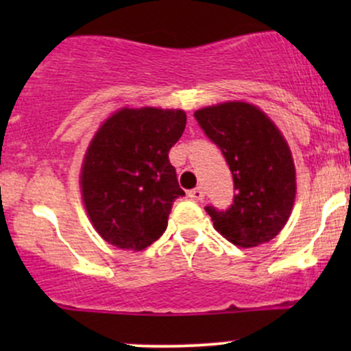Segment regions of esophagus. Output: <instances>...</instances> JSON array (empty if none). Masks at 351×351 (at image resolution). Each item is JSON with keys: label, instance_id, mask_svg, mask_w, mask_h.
I'll return each mask as SVG.
<instances>
[{"label": "esophagus", "instance_id": "34e87169", "mask_svg": "<svg viewBox=\"0 0 351 351\" xmlns=\"http://www.w3.org/2000/svg\"><path fill=\"white\" fill-rule=\"evenodd\" d=\"M188 198H191L193 201H203L204 195H203V191H201L199 188H195V189H189Z\"/></svg>", "mask_w": 351, "mask_h": 351}]
</instances>
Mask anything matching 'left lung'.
<instances>
[{"mask_svg": "<svg viewBox=\"0 0 351 351\" xmlns=\"http://www.w3.org/2000/svg\"><path fill=\"white\" fill-rule=\"evenodd\" d=\"M195 119L219 148L236 195L228 209L204 206L229 243L256 247L279 234L295 199V168L284 136L269 117L244 102L201 108Z\"/></svg>", "mask_w": 351, "mask_h": 351, "instance_id": "1", "label": "left lung"}]
</instances>
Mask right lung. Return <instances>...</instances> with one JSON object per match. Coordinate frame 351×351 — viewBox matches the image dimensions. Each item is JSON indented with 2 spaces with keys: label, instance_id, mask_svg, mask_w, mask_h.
Returning a JSON list of instances; mask_svg holds the SVG:
<instances>
[{
  "label": "right lung",
  "instance_id": "obj_1",
  "mask_svg": "<svg viewBox=\"0 0 351 351\" xmlns=\"http://www.w3.org/2000/svg\"><path fill=\"white\" fill-rule=\"evenodd\" d=\"M186 127L183 110L122 108L100 127L84 160L87 215L108 244L142 251L168 226L184 196L168 153Z\"/></svg>",
  "mask_w": 351,
  "mask_h": 351
}]
</instances>
